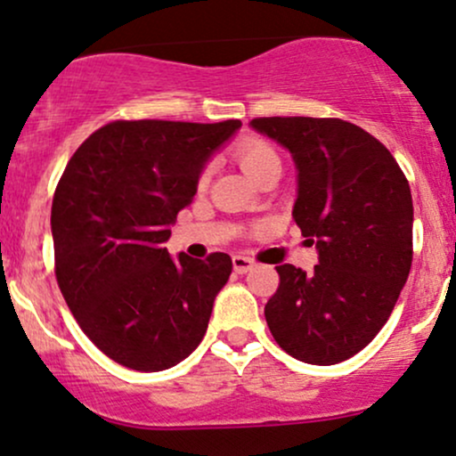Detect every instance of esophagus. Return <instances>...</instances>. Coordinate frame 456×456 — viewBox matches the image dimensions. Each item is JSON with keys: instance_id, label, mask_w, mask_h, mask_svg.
Here are the masks:
<instances>
[{"instance_id": "esophagus-1", "label": "esophagus", "mask_w": 456, "mask_h": 456, "mask_svg": "<svg viewBox=\"0 0 456 456\" xmlns=\"http://www.w3.org/2000/svg\"><path fill=\"white\" fill-rule=\"evenodd\" d=\"M232 266H234V271L243 275V273H248V271L254 269L256 262L251 260V258H248V256H232Z\"/></svg>"}]
</instances>
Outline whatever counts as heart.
Instances as JSON below:
<instances>
[{"label": "heart", "instance_id": "heart-1", "mask_svg": "<svg viewBox=\"0 0 456 456\" xmlns=\"http://www.w3.org/2000/svg\"><path fill=\"white\" fill-rule=\"evenodd\" d=\"M237 158L243 170L248 173L251 179L260 173L262 168H266L269 164L280 162V155L275 153V149L271 147L269 142L260 141V138H249L239 147Z\"/></svg>", "mask_w": 456, "mask_h": 456}]
</instances>
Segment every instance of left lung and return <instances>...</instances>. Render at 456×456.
<instances>
[{"mask_svg":"<svg viewBox=\"0 0 456 456\" xmlns=\"http://www.w3.org/2000/svg\"><path fill=\"white\" fill-rule=\"evenodd\" d=\"M249 126L292 155V217L318 251L314 273L275 266L265 318L280 347L337 365L387 324L411 266V191L378 138L341 119L260 117Z\"/></svg>","mask_w":456,"mask_h":456,"instance_id":"1","label":"left lung"}]
</instances>
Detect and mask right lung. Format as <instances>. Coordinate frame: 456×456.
I'll return each instance as SVG.
<instances>
[{
    "instance_id": "1",
    "label": "right lung",
    "mask_w": 456,
    "mask_h": 456,
    "mask_svg": "<svg viewBox=\"0 0 456 456\" xmlns=\"http://www.w3.org/2000/svg\"><path fill=\"white\" fill-rule=\"evenodd\" d=\"M222 123L115 121L77 149L53 198L59 290L83 333L119 365L164 371L196 350L232 260L164 248L208 159L237 134Z\"/></svg>"
}]
</instances>
